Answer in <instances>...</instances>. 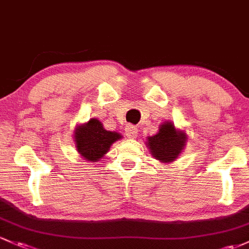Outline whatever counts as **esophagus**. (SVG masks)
I'll return each instance as SVG.
<instances>
[{
    "label": "esophagus",
    "instance_id": "1",
    "mask_svg": "<svg viewBox=\"0 0 249 249\" xmlns=\"http://www.w3.org/2000/svg\"><path fill=\"white\" fill-rule=\"evenodd\" d=\"M125 135L129 139H135L136 135H138V128L134 127V125H127L125 127Z\"/></svg>",
    "mask_w": 249,
    "mask_h": 249
}]
</instances>
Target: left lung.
<instances>
[{
	"instance_id": "8db88e82",
	"label": "left lung",
	"mask_w": 249,
	"mask_h": 249,
	"mask_svg": "<svg viewBox=\"0 0 249 249\" xmlns=\"http://www.w3.org/2000/svg\"><path fill=\"white\" fill-rule=\"evenodd\" d=\"M188 142V135L184 130L177 129L175 124L171 121H165L160 124L157 134L147 136L146 145L154 159L161 164L173 162Z\"/></svg>"
}]
</instances>
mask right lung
I'll use <instances>...</instances> for the list:
<instances>
[{
  "label": "right lung",
  "mask_w": 249,
  "mask_h": 249,
  "mask_svg": "<svg viewBox=\"0 0 249 249\" xmlns=\"http://www.w3.org/2000/svg\"><path fill=\"white\" fill-rule=\"evenodd\" d=\"M122 139L117 132L104 129L100 120L90 119L85 124H77L73 130V141L77 152L83 159L90 162H97L108 153L110 146Z\"/></svg>",
  "instance_id": "1"
}]
</instances>
